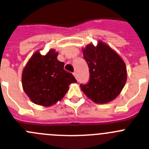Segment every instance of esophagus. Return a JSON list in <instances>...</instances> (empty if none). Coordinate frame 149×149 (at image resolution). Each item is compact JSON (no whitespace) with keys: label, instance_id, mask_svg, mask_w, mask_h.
I'll list each match as a JSON object with an SVG mask.
<instances>
[{"label":"esophagus","instance_id":"34e87169","mask_svg":"<svg viewBox=\"0 0 149 149\" xmlns=\"http://www.w3.org/2000/svg\"><path fill=\"white\" fill-rule=\"evenodd\" d=\"M73 76H74L75 78H76V79H77L78 76H77V73H76V72H74V73H73Z\"/></svg>","mask_w":149,"mask_h":149}]
</instances>
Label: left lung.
I'll return each instance as SVG.
<instances>
[{
    "label": "left lung",
    "mask_w": 149,
    "mask_h": 149,
    "mask_svg": "<svg viewBox=\"0 0 149 149\" xmlns=\"http://www.w3.org/2000/svg\"><path fill=\"white\" fill-rule=\"evenodd\" d=\"M89 68L90 80L81 84V91L96 104H105L121 93L127 80L126 65L117 53L107 44L98 41L82 48Z\"/></svg>",
    "instance_id": "8db88e82"
}]
</instances>
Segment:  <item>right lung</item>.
Masks as SVG:
<instances>
[{
	"instance_id": "right-lung-1",
	"label": "right lung",
	"mask_w": 149,
	"mask_h": 149,
	"mask_svg": "<svg viewBox=\"0 0 149 149\" xmlns=\"http://www.w3.org/2000/svg\"><path fill=\"white\" fill-rule=\"evenodd\" d=\"M58 53L49 49L43 56L35 52L23 70L22 87L35 104L49 107L61 100L71 83L77 81L64 69L65 63L57 59Z\"/></svg>"
}]
</instances>
